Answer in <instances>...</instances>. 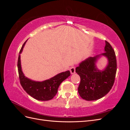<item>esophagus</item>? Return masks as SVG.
<instances>
[{
  "label": "esophagus",
  "mask_w": 130,
  "mask_h": 130,
  "mask_svg": "<svg viewBox=\"0 0 130 130\" xmlns=\"http://www.w3.org/2000/svg\"><path fill=\"white\" fill-rule=\"evenodd\" d=\"M70 73L72 74H74L75 73V67L74 66L70 68Z\"/></svg>",
  "instance_id": "obj_1"
}]
</instances>
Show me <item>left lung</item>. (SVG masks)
<instances>
[{
  "label": "left lung",
  "instance_id": "left-lung-1",
  "mask_svg": "<svg viewBox=\"0 0 130 130\" xmlns=\"http://www.w3.org/2000/svg\"><path fill=\"white\" fill-rule=\"evenodd\" d=\"M105 53L101 55L108 58V64L103 71L98 70L95 62L99 56L90 57L82 61L76 68V73L80 77L78 92L83 99L92 101L99 99L111 89L117 72V60L115 50L105 41Z\"/></svg>",
  "mask_w": 130,
  "mask_h": 130
}]
</instances>
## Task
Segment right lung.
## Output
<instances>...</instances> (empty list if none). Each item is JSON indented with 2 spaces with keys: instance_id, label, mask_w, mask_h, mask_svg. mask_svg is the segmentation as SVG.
Here are the masks:
<instances>
[{
  "instance_id": "1",
  "label": "right lung",
  "mask_w": 130,
  "mask_h": 130,
  "mask_svg": "<svg viewBox=\"0 0 130 130\" xmlns=\"http://www.w3.org/2000/svg\"><path fill=\"white\" fill-rule=\"evenodd\" d=\"M24 42L19 52L17 67L20 84L25 91L34 99L41 101H48L56 95L59 86L61 82L70 75V71L57 74V75L43 82H36L26 78L23 74L21 65L20 54L22 53Z\"/></svg>"
}]
</instances>
